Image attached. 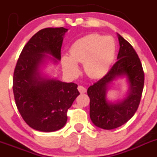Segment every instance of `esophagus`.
<instances>
[{
	"label": "esophagus",
	"mask_w": 157,
	"mask_h": 157,
	"mask_svg": "<svg viewBox=\"0 0 157 157\" xmlns=\"http://www.w3.org/2000/svg\"><path fill=\"white\" fill-rule=\"evenodd\" d=\"M78 90L80 93H85L86 92V89L83 86H78Z\"/></svg>",
	"instance_id": "34e87169"
}]
</instances>
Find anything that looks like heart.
Masks as SVG:
<instances>
[{
  "mask_svg": "<svg viewBox=\"0 0 157 157\" xmlns=\"http://www.w3.org/2000/svg\"><path fill=\"white\" fill-rule=\"evenodd\" d=\"M70 55L61 58L64 71L74 75L78 71L77 63L83 62L89 77L96 78L108 72L115 56V43L110 36L90 34L74 42Z\"/></svg>",
  "mask_w": 157,
  "mask_h": 157,
  "instance_id": "heart-1",
  "label": "heart"
}]
</instances>
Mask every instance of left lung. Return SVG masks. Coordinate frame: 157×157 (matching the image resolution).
<instances>
[{
    "mask_svg": "<svg viewBox=\"0 0 157 157\" xmlns=\"http://www.w3.org/2000/svg\"><path fill=\"white\" fill-rule=\"evenodd\" d=\"M119 52L110 71L87 90L90 99V116L95 126L112 130L125 124L131 119L140 104L144 74L141 63L131 44L117 33ZM118 78H125L128 91L122 99L109 100L107 93L112 82Z\"/></svg>",
    "mask_w": 157,
    "mask_h": 157,
    "instance_id": "left-lung-1",
    "label": "left lung"
}]
</instances>
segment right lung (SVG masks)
<instances>
[{"label": "right lung", "instance_id": "1", "mask_svg": "<svg viewBox=\"0 0 157 157\" xmlns=\"http://www.w3.org/2000/svg\"><path fill=\"white\" fill-rule=\"evenodd\" d=\"M67 29L45 28L26 43L14 70L13 91L16 105L26 124L43 132L58 131L67 122V109L80 95L77 85L51 77L48 64L61 61Z\"/></svg>", "mask_w": 157, "mask_h": 157}]
</instances>
